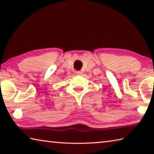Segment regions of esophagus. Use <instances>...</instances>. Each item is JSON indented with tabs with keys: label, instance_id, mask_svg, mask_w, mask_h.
<instances>
[{
	"label": "esophagus",
	"instance_id": "esophagus-1",
	"mask_svg": "<svg viewBox=\"0 0 154 154\" xmlns=\"http://www.w3.org/2000/svg\"><path fill=\"white\" fill-rule=\"evenodd\" d=\"M76 73H77V75H82L83 72H82V71H78L76 72Z\"/></svg>",
	"mask_w": 154,
	"mask_h": 154
}]
</instances>
